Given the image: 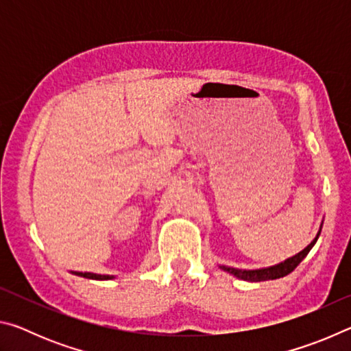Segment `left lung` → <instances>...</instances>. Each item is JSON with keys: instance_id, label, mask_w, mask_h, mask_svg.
<instances>
[{"instance_id": "1", "label": "left lung", "mask_w": 351, "mask_h": 351, "mask_svg": "<svg viewBox=\"0 0 351 351\" xmlns=\"http://www.w3.org/2000/svg\"><path fill=\"white\" fill-rule=\"evenodd\" d=\"M320 230H322V226H320L319 232L316 235V239H314L310 245H308L304 251H300L294 257H291L288 260L282 261V263H278L276 266H271V268H263V269H251V271H246V269H237V268H229V266H219L223 271L229 272V274H232L235 277L241 278V280H247V282H265V280H274V278H280L288 276L289 272H293L302 260H304L308 252L311 251V247L316 245V241L320 235Z\"/></svg>"}]
</instances>
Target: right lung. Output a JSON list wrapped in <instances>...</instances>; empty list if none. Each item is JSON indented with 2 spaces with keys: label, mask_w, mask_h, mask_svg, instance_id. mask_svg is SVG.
<instances>
[{
  "label": "right lung",
  "mask_w": 351,
  "mask_h": 351,
  "mask_svg": "<svg viewBox=\"0 0 351 351\" xmlns=\"http://www.w3.org/2000/svg\"><path fill=\"white\" fill-rule=\"evenodd\" d=\"M75 276L85 277V278H93V280H110V278H114V276H102V274H93V272H74Z\"/></svg>",
  "instance_id": "add662e5"
}]
</instances>
